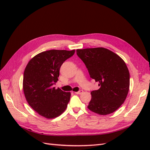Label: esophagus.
<instances>
[{"instance_id":"34e87169","label":"esophagus","mask_w":150,"mask_h":150,"mask_svg":"<svg viewBox=\"0 0 150 150\" xmlns=\"http://www.w3.org/2000/svg\"><path fill=\"white\" fill-rule=\"evenodd\" d=\"M83 93V90H79V91H78V92H75V93L76 94H82Z\"/></svg>"}]
</instances>
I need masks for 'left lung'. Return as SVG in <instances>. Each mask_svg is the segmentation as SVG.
Masks as SVG:
<instances>
[{
    "instance_id": "obj_1",
    "label": "left lung",
    "mask_w": 150,
    "mask_h": 150,
    "mask_svg": "<svg viewBox=\"0 0 150 150\" xmlns=\"http://www.w3.org/2000/svg\"><path fill=\"white\" fill-rule=\"evenodd\" d=\"M90 77L99 89L91 92L88 109L100 115L111 114L123 103L129 88V72L126 63L116 54L106 48L77 49Z\"/></svg>"
}]
</instances>
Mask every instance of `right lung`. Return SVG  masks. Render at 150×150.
Masks as SVG:
<instances>
[{"label":"right lung","mask_w":150,"mask_h":150,"mask_svg":"<svg viewBox=\"0 0 150 150\" xmlns=\"http://www.w3.org/2000/svg\"><path fill=\"white\" fill-rule=\"evenodd\" d=\"M75 50H49L35 56L24 72L23 90L29 106L48 119L61 115L69 102L71 93L55 89L61 65Z\"/></svg>","instance_id":"obj_1"}]
</instances>
